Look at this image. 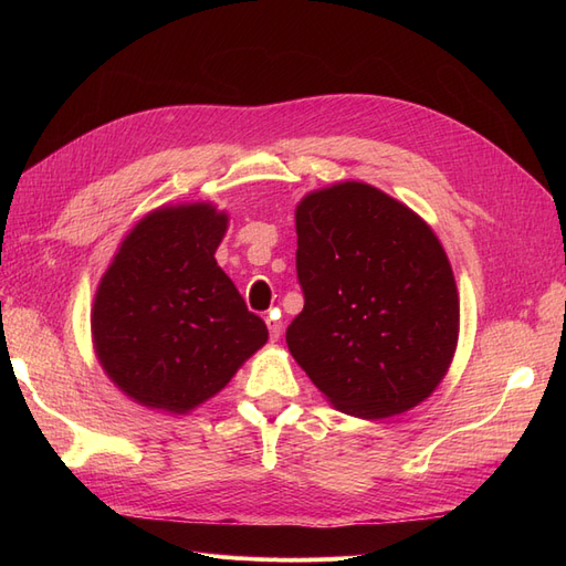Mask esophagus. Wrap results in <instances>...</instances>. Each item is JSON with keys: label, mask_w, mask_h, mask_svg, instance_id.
<instances>
[{"label": "esophagus", "mask_w": 566, "mask_h": 566, "mask_svg": "<svg viewBox=\"0 0 566 566\" xmlns=\"http://www.w3.org/2000/svg\"><path fill=\"white\" fill-rule=\"evenodd\" d=\"M266 328H269V337H271V342H276V339L281 337L283 325H281V321H279V316H276V314L266 316Z\"/></svg>", "instance_id": "esophagus-1"}]
</instances>
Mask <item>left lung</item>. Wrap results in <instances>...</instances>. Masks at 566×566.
<instances>
[{"mask_svg":"<svg viewBox=\"0 0 566 566\" xmlns=\"http://www.w3.org/2000/svg\"><path fill=\"white\" fill-rule=\"evenodd\" d=\"M304 310L285 342L337 410L385 420L416 408L449 373L460 300L427 221L366 181H337L295 208Z\"/></svg>","mask_w":566,"mask_h":566,"instance_id":"1","label":"left lung"}]
</instances>
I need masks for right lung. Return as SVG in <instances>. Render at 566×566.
Listing matches in <instances>:
<instances>
[{
	"instance_id": "right-lung-1",
	"label": "right lung",
	"mask_w": 566,
	"mask_h": 566,
	"mask_svg": "<svg viewBox=\"0 0 566 566\" xmlns=\"http://www.w3.org/2000/svg\"><path fill=\"white\" fill-rule=\"evenodd\" d=\"M229 212L163 205L136 221L101 276L94 354L134 403L186 416L224 389L269 331L214 260Z\"/></svg>"
}]
</instances>
